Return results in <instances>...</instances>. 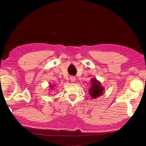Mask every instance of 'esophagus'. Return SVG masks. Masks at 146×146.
<instances>
[{
  "instance_id": "obj_1",
  "label": "esophagus",
  "mask_w": 146,
  "mask_h": 146,
  "mask_svg": "<svg viewBox=\"0 0 146 146\" xmlns=\"http://www.w3.org/2000/svg\"><path fill=\"white\" fill-rule=\"evenodd\" d=\"M70 80L71 82H75L76 81V78L74 76H70Z\"/></svg>"
}]
</instances>
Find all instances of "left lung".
I'll use <instances>...</instances> for the list:
<instances>
[{
	"instance_id": "obj_1",
	"label": "left lung",
	"mask_w": 146,
	"mask_h": 146,
	"mask_svg": "<svg viewBox=\"0 0 146 146\" xmlns=\"http://www.w3.org/2000/svg\"><path fill=\"white\" fill-rule=\"evenodd\" d=\"M104 91V88L102 86L100 82L93 78L91 79V87L89 89V94L90 98L92 99L97 98L103 94V92Z\"/></svg>"
}]
</instances>
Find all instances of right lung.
Returning a JSON list of instances; mask_svg holds the SVG:
<instances>
[{
	"mask_svg": "<svg viewBox=\"0 0 146 146\" xmlns=\"http://www.w3.org/2000/svg\"><path fill=\"white\" fill-rule=\"evenodd\" d=\"M56 85H54V84H53V85H50L49 86V90H52L53 88H54V87Z\"/></svg>",
	"mask_w": 146,
	"mask_h": 146,
	"instance_id": "right-lung-1",
	"label": "right lung"
}]
</instances>
